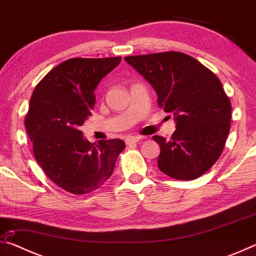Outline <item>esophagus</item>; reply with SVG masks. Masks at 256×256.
<instances>
[{"mask_svg": "<svg viewBox=\"0 0 256 256\" xmlns=\"http://www.w3.org/2000/svg\"><path fill=\"white\" fill-rule=\"evenodd\" d=\"M140 140H141L140 136H128V138H126V140H125V144L130 146V144H136V142H138Z\"/></svg>", "mask_w": 256, "mask_h": 256, "instance_id": "obj_1", "label": "esophagus"}]
</instances>
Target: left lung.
<instances>
[{
    "mask_svg": "<svg viewBox=\"0 0 256 256\" xmlns=\"http://www.w3.org/2000/svg\"><path fill=\"white\" fill-rule=\"evenodd\" d=\"M124 60L148 80L158 106L172 112L176 131L170 141L159 136L158 167L178 180L204 174L222 156L232 120V104L214 72L180 52H162Z\"/></svg>",
    "mask_w": 256,
    "mask_h": 256,
    "instance_id": "left-lung-1",
    "label": "left lung"
}]
</instances>
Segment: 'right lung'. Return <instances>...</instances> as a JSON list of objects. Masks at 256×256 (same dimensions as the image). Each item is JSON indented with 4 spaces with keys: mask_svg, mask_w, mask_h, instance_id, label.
<instances>
[{
    "mask_svg": "<svg viewBox=\"0 0 256 256\" xmlns=\"http://www.w3.org/2000/svg\"><path fill=\"white\" fill-rule=\"evenodd\" d=\"M120 60H64L42 78L30 98L24 126L34 158L48 178L68 193L82 196L100 188L125 149L120 138L92 144L79 130L92 116L94 89Z\"/></svg>",
    "mask_w": 256,
    "mask_h": 256,
    "instance_id": "add662e5",
    "label": "right lung"
}]
</instances>
